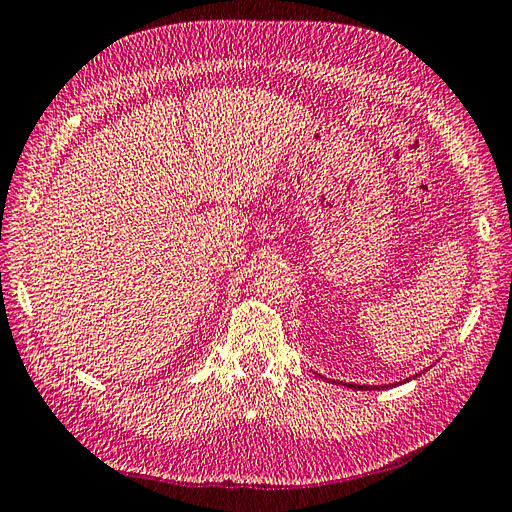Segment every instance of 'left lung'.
Segmentation results:
<instances>
[{
	"instance_id": "1",
	"label": "left lung",
	"mask_w": 512,
	"mask_h": 512,
	"mask_svg": "<svg viewBox=\"0 0 512 512\" xmlns=\"http://www.w3.org/2000/svg\"><path fill=\"white\" fill-rule=\"evenodd\" d=\"M419 375H421V373H419ZM408 379H410V377H408ZM347 386H349V388H360V390H366V388H368V386H355V384H347ZM373 388H377V386H373ZM382 388H388V386H382Z\"/></svg>"
}]
</instances>
